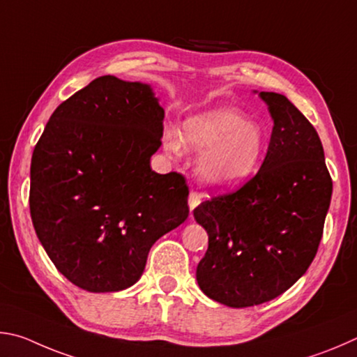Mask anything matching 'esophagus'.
I'll return each mask as SVG.
<instances>
[{
  "instance_id": "34e87169",
  "label": "esophagus",
  "mask_w": 357,
  "mask_h": 357,
  "mask_svg": "<svg viewBox=\"0 0 357 357\" xmlns=\"http://www.w3.org/2000/svg\"><path fill=\"white\" fill-rule=\"evenodd\" d=\"M201 201H202V196L199 195V192H196V191H191L190 192V199H188V202H190V210L192 211L195 210L199 204H201Z\"/></svg>"
}]
</instances>
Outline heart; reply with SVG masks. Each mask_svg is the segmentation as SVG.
<instances>
[{
    "label": "heart",
    "mask_w": 357,
    "mask_h": 357,
    "mask_svg": "<svg viewBox=\"0 0 357 357\" xmlns=\"http://www.w3.org/2000/svg\"><path fill=\"white\" fill-rule=\"evenodd\" d=\"M183 139L195 152H208L199 162V175L218 188H234L251 177L266 147L265 130L246 122L245 112L234 106L211 108L186 119ZM165 147L171 155H180L182 137L167 130Z\"/></svg>",
    "instance_id": "obj_1"
}]
</instances>
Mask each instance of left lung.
Returning a JSON list of instances; mask_svg holds the SVG:
<instances>
[{
  "mask_svg": "<svg viewBox=\"0 0 357 357\" xmlns=\"http://www.w3.org/2000/svg\"><path fill=\"white\" fill-rule=\"evenodd\" d=\"M273 133L257 174L195 208L208 234L201 290L229 307L271 301L307 271L320 246L333 178L320 137L285 96L260 92Z\"/></svg>",
  "mask_w": 357,
  "mask_h": 357,
  "instance_id": "obj_1",
  "label": "left lung"
}]
</instances>
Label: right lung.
Segmentation results:
<instances>
[{"mask_svg":"<svg viewBox=\"0 0 357 357\" xmlns=\"http://www.w3.org/2000/svg\"><path fill=\"white\" fill-rule=\"evenodd\" d=\"M162 119L150 86L105 75L62 102L36 144L31 220L54 266L79 289H128L153 243L190 215L183 175L150 167Z\"/></svg>","mask_w":357,"mask_h":357,"instance_id":"obj_1","label":"right lung"}]
</instances>
